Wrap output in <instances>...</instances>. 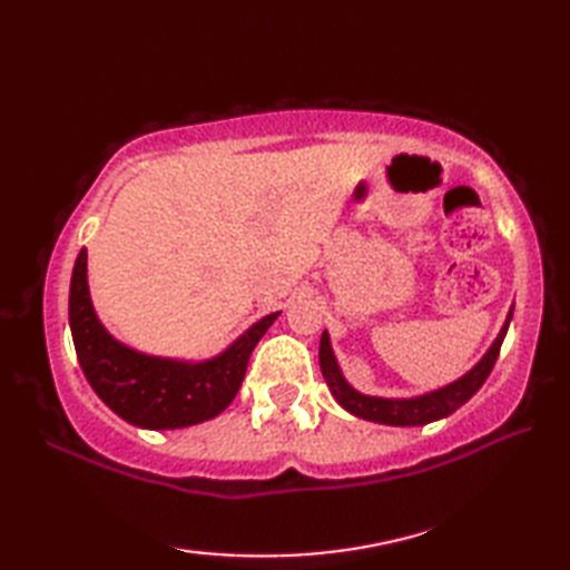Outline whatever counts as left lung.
Wrapping results in <instances>:
<instances>
[{
  "label": "left lung",
  "mask_w": 570,
  "mask_h": 570,
  "mask_svg": "<svg viewBox=\"0 0 570 570\" xmlns=\"http://www.w3.org/2000/svg\"><path fill=\"white\" fill-rule=\"evenodd\" d=\"M510 318H512V313H510ZM510 318H507L504 328L498 335V341H494L492 347L488 350V355L482 357L478 365L465 374V377H460L458 382L443 386V390H439V392L423 394L416 399H380V396H365V394L355 392L353 386L343 380L341 367H337L333 350H331L328 333H323V337H321V372L325 377V384L331 386L333 396L337 399V404L347 409L350 414L367 419V421L386 423V426H423V423L451 416L455 409L463 406L468 399L475 394L482 384H485V380L490 377V372L494 367V362H498L507 328H510Z\"/></svg>",
  "instance_id": "left-lung-1"
}]
</instances>
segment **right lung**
I'll use <instances>...</instances> for the list:
<instances>
[{
	"label": "right lung",
	"instance_id": "1",
	"mask_svg": "<svg viewBox=\"0 0 570 570\" xmlns=\"http://www.w3.org/2000/svg\"><path fill=\"white\" fill-rule=\"evenodd\" d=\"M88 252L80 249L70 278L68 318L76 355L90 386L117 416L141 429H184L220 414L239 392L254 345L278 313H269L229 345L223 355L188 365L149 357L119 345L95 316L88 276Z\"/></svg>",
	"mask_w": 570,
	"mask_h": 570
}]
</instances>
